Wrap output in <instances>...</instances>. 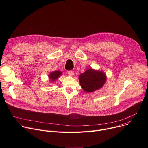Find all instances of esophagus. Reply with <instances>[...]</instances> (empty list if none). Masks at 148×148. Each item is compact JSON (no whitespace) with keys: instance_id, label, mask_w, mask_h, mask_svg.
Returning <instances> with one entry per match:
<instances>
[{"instance_id":"obj_1","label":"esophagus","mask_w":148,"mask_h":148,"mask_svg":"<svg viewBox=\"0 0 148 148\" xmlns=\"http://www.w3.org/2000/svg\"><path fill=\"white\" fill-rule=\"evenodd\" d=\"M67 73H68V74L70 75V76H73V75H74V72L73 71H71V70H69V71H67Z\"/></svg>"}]
</instances>
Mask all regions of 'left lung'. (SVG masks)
<instances>
[{
  "label": "left lung",
  "instance_id": "left-lung-1",
  "mask_svg": "<svg viewBox=\"0 0 148 148\" xmlns=\"http://www.w3.org/2000/svg\"><path fill=\"white\" fill-rule=\"evenodd\" d=\"M106 75L101 71L92 69L86 70L79 76V81L82 89L91 92L101 88L106 81Z\"/></svg>",
  "mask_w": 148,
  "mask_h": 148
}]
</instances>
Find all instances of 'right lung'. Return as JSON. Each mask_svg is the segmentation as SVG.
I'll return each mask as SVG.
<instances>
[{
	"label": "right lung",
	"mask_w": 148,
	"mask_h": 148,
	"mask_svg": "<svg viewBox=\"0 0 148 148\" xmlns=\"http://www.w3.org/2000/svg\"><path fill=\"white\" fill-rule=\"evenodd\" d=\"M61 75V72L59 71H56L54 72H52L49 75V78L51 79V81H54Z\"/></svg>",
	"instance_id": "obj_1"
}]
</instances>
